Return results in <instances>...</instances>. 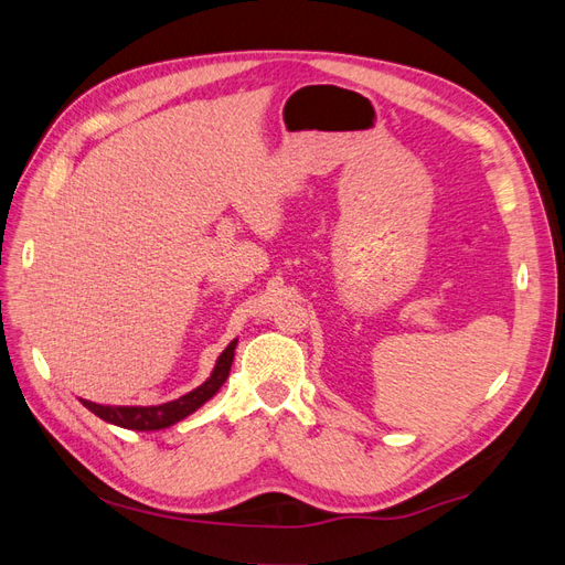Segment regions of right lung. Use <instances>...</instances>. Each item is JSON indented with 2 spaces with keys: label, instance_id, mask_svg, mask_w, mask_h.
I'll return each instance as SVG.
<instances>
[{
  "label": "right lung",
  "instance_id": "right-lung-1",
  "mask_svg": "<svg viewBox=\"0 0 565 565\" xmlns=\"http://www.w3.org/2000/svg\"><path fill=\"white\" fill-rule=\"evenodd\" d=\"M235 344L237 339H233L231 344L226 347V351L218 355L216 367L212 372V377L200 384L198 388H193L191 393H185V396L177 398V401H169L164 405H150V407H122V405H96L92 401H82V405L92 409L96 417H100L104 422L117 424L122 426V429H134V431H158V429H167V426H172L177 422H181L183 417H188L200 405L207 403L214 393L224 386V382L228 380V372L233 365V355H235Z\"/></svg>",
  "mask_w": 565,
  "mask_h": 565
}]
</instances>
